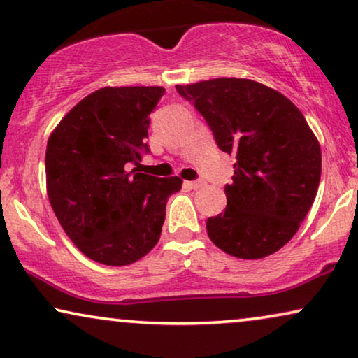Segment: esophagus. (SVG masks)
I'll use <instances>...</instances> for the list:
<instances>
[{
    "label": "esophagus",
    "instance_id": "1",
    "mask_svg": "<svg viewBox=\"0 0 358 358\" xmlns=\"http://www.w3.org/2000/svg\"><path fill=\"white\" fill-rule=\"evenodd\" d=\"M185 185H187L189 189L197 190V189H202L203 187L205 180H189V182H185Z\"/></svg>",
    "mask_w": 358,
    "mask_h": 358
}]
</instances>
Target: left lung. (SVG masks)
<instances>
[{
	"mask_svg": "<svg viewBox=\"0 0 358 358\" xmlns=\"http://www.w3.org/2000/svg\"><path fill=\"white\" fill-rule=\"evenodd\" d=\"M176 90L236 156L228 205L207 220L215 246L238 259H262L285 246L315 202L321 148L293 102L262 83L215 78Z\"/></svg>",
	"mask_w": 358,
	"mask_h": 358,
	"instance_id": "obj_1",
	"label": "left lung"
}]
</instances>
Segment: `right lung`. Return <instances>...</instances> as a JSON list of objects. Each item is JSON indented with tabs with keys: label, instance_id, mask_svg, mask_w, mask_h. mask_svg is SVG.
<instances>
[{
	"label": "right lung",
	"instance_id": "add662e5",
	"mask_svg": "<svg viewBox=\"0 0 358 358\" xmlns=\"http://www.w3.org/2000/svg\"><path fill=\"white\" fill-rule=\"evenodd\" d=\"M164 87H101L78 102L48 136L47 194L75 246L104 266H129L159 241L169 195L182 179L138 166L150 114Z\"/></svg>",
	"mask_w": 358,
	"mask_h": 358
}]
</instances>
